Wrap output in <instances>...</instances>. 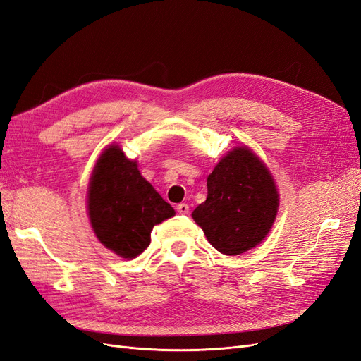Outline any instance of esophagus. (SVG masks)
I'll return each mask as SVG.
<instances>
[{
    "mask_svg": "<svg viewBox=\"0 0 361 361\" xmlns=\"http://www.w3.org/2000/svg\"><path fill=\"white\" fill-rule=\"evenodd\" d=\"M178 212L180 214V215H185V214H188L190 212V206L187 204V203H180V204H178Z\"/></svg>",
    "mask_w": 361,
    "mask_h": 361,
    "instance_id": "esophagus-1",
    "label": "esophagus"
}]
</instances>
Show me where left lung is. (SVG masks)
<instances>
[{"instance_id":"left-lung-1","label":"left lung","mask_w":361,"mask_h":361,"mask_svg":"<svg viewBox=\"0 0 361 361\" xmlns=\"http://www.w3.org/2000/svg\"><path fill=\"white\" fill-rule=\"evenodd\" d=\"M279 209L269 170L248 147H235L207 176V197L192 212L214 248L227 256L264 241Z\"/></svg>"}]
</instances>
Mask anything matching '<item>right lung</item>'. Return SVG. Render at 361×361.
<instances>
[{
	"label": "right lung",
	"mask_w": 361,
	"mask_h": 361,
	"mask_svg": "<svg viewBox=\"0 0 361 361\" xmlns=\"http://www.w3.org/2000/svg\"><path fill=\"white\" fill-rule=\"evenodd\" d=\"M87 211L101 244L123 259L143 253L154 226L174 215L170 203L141 176L137 161L114 145L102 152L93 169Z\"/></svg>",
	"instance_id": "1"
}]
</instances>
